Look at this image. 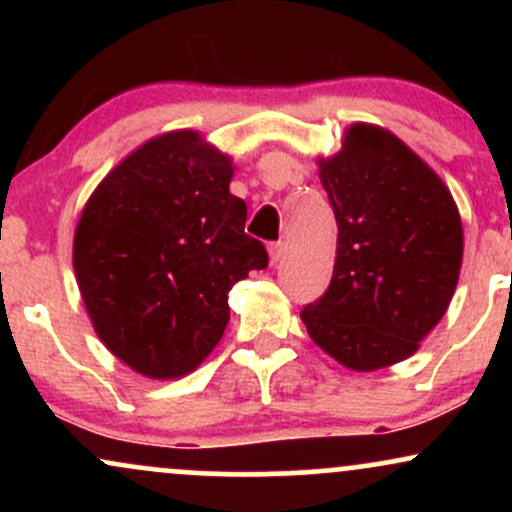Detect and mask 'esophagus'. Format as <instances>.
I'll list each match as a JSON object with an SVG mask.
<instances>
[{"label":"esophagus","mask_w":512,"mask_h":512,"mask_svg":"<svg viewBox=\"0 0 512 512\" xmlns=\"http://www.w3.org/2000/svg\"><path fill=\"white\" fill-rule=\"evenodd\" d=\"M267 250H269V262L276 264V262L281 260V257H284L286 245L281 243V240H279V243H269V248H267Z\"/></svg>","instance_id":"1"}]
</instances>
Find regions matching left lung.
<instances>
[{"instance_id":"left-lung-1","label":"left lung","mask_w":512,"mask_h":512,"mask_svg":"<svg viewBox=\"0 0 512 512\" xmlns=\"http://www.w3.org/2000/svg\"><path fill=\"white\" fill-rule=\"evenodd\" d=\"M337 219L325 296L305 305L310 339L351 370L404 361L445 315L462 267V221L445 182L402 139L356 122L320 161Z\"/></svg>"}]
</instances>
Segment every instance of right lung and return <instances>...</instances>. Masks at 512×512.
Here are the masks:
<instances>
[{
    "instance_id": "obj_1",
    "label": "right lung",
    "mask_w": 512,
    "mask_h": 512,
    "mask_svg": "<svg viewBox=\"0 0 512 512\" xmlns=\"http://www.w3.org/2000/svg\"><path fill=\"white\" fill-rule=\"evenodd\" d=\"M231 178V156L178 129L117 163L81 211L72 260L86 313L146 378L192 373L223 337L228 291L267 267Z\"/></svg>"
}]
</instances>
